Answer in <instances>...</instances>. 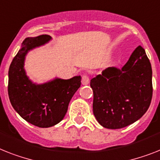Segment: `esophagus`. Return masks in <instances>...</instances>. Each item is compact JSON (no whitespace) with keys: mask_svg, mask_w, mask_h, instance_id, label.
Returning <instances> with one entry per match:
<instances>
[{"mask_svg":"<svg viewBox=\"0 0 160 160\" xmlns=\"http://www.w3.org/2000/svg\"><path fill=\"white\" fill-rule=\"evenodd\" d=\"M90 82V77L88 74L82 75V85H88Z\"/></svg>","mask_w":160,"mask_h":160,"instance_id":"34e87169","label":"esophagus"}]
</instances>
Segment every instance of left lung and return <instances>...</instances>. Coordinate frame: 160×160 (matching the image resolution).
<instances>
[{"instance_id": "obj_1", "label": "left lung", "mask_w": 160, "mask_h": 160, "mask_svg": "<svg viewBox=\"0 0 160 160\" xmlns=\"http://www.w3.org/2000/svg\"><path fill=\"white\" fill-rule=\"evenodd\" d=\"M93 113L105 128L118 129L141 118L153 94L152 68L145 50L137 47L122 68L109 67L91 80Z\"/></svg>"}]
</instances>
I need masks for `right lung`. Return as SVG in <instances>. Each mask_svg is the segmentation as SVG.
Returning <instances> with one entry per match:
<instances>
[{"mask_svg": "<svg viewBox=\"0 0 160 160\" xmlns=\"http://www.w3.org/2000/svg\"><path fill=\"white\" fill-rule=\"evenodd\" d=\"M51 39L49 35L26 38L9 68L8 94L12 106L23 119L39 128H49L60 122L81 86L80 76L68 80L56 78L42 85L33 84L28 78L23 69L28 51Z\"/></svg>", "mask_w": 160, "mask_h": 160, "instance_id": "right-lung-1", "label": "right lung"}]
</instances>
